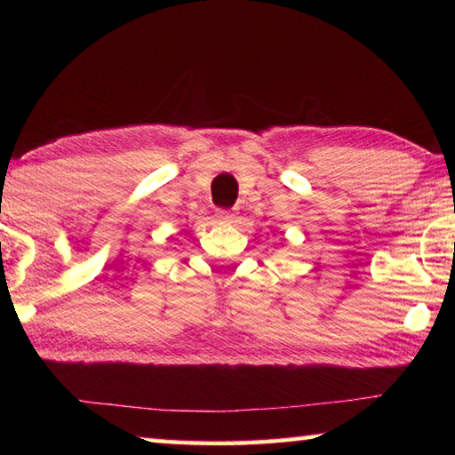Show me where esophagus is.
Instances as JSON below:
<instances>
[{
  "instance_id": "1",
  "label": "esophagus",
  "mask_w": 455,
  "mask_h": 455,
  "mask_svg": "<svg viewBox=\"0 0 455 455\" xmlns=\"http://www.w3.org/2000/svg\"><path fill=\"white\" fill-rule=\"evenodd\" d=\"M217 220L219 222H235L236 214L233 211H217Z\"/></svg>"
}]
</instances>
